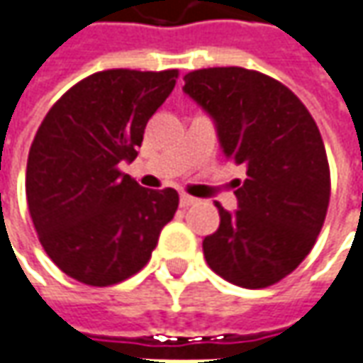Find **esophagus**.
<instances>
[{"label": "esophagus", "instance_id": "obj_1", "mask_svg": "<svg viewBox=\"0 0 363 363\" xmlns=\"http://www.w3.org/2000/svg\"><path fill=\"white\" fill-rule=\"evenodd\" d=\"M179 203H181V207H184V209H186V207L195 205V203H197V199L191 197V195H181V201H179Z\"/></svg>", "mask_w": 363, "mask_h": 363}]
</instances>
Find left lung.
<instances>
[{
	"instance_id": "1",
	"label": "left lung",
	"mask_w": 363,
	"mask_h": 363,
	"mask_svg": "<svg viewBox=\"0 0 363 363\" xmlns=\"http://www.w3.org/2000/svg\"><path fill=\"white\" fill-rule=\"evenodd\" d=\"M182 91L211 118L223 156L245 166L238 209L219 203V228L203 240L215 274L264 289L307 258L329 205V164L307 107L282 83L242 67L189 72Z\"/></svg>"
}]
</instances>
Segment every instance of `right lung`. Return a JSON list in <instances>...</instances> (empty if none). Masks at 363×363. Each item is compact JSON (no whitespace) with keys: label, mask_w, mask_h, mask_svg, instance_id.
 Listing matches in <instances>:
<instances>
[{"label":"right lung","mask_w":363,"mask_h":363,"mask_svg":"<svg viewBox=\"0 0 363 363\" xmlns=\"http://www.w3.org/2000/svg\"><path fill=\"white\" fill-rule=\"evenodd\" d=\"M177 74L95 72L40 123L26 168L28 209L44 252L83 284L109 286L140 272L174 217V189H144L119 166L138 156Z\"/></svg>","instance_id":"add662e5"}]
</instances>
